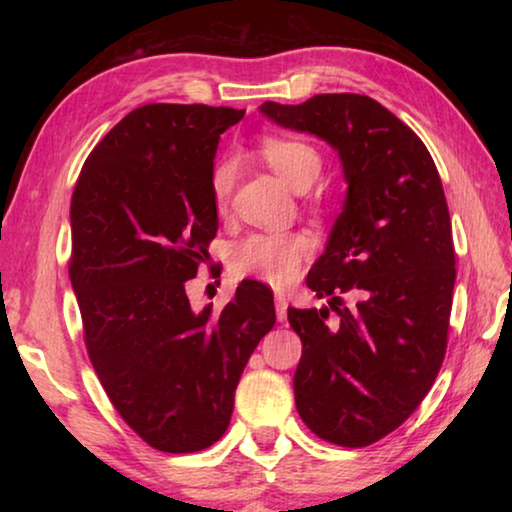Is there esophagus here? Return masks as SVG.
I'll list each match as a JSON object with an SVG mask.
<instances>
[{
	"label": "esophagus",
	"mask_w": 512,
	"mask_h": 512,
	"mask_svg": "<svg viewBox=\"0 0 512 512\" xmlns=\"http://www.w3.org/2000/svg\"><path fill=\"white\" fill-rule=\"evenodd\" d=\"M287 307H289V302H287V298H284V293H275V314L280 323L287 320Z\"/></svg>",
	"instance_id": "1"
}]
</instances>
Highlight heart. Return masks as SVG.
Masks as SVG:
<instances>
[{"instance_id":"1","label":"heart","mask_w":512,"mask_h":512,"mask_svg":"<svg viewBox=\"0 0 512 512\" xmlns=\"http://www.w3.org/2000/svg\"><path fill=\"white\" fill-rule=\"evenodd\" d=\"M266 162L287 180L291 187L305 189L314 183L323 167L316 146L298 137L271 135L262 142ZM235 162L223 158L214 164L210 176L212 201L223 207L235 185ZM311 255V239L302 232H253L237 241L230 250V266L237 275L257 277L268 284H287L296 280L300 266Z\"/></svg>"}]
</instances>
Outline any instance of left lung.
Here are the masks:
<instances>
[{
    "label": "left lung",
    "instance_id": "1",
    "mask_svg": "<svg viewBox=\"0 0 512 512\" xmlns=\"http://www.w3.org/2000/svg\"><path fill=\"white\" fill-rule=\"evenodd\" d=\"M259 110L332 144L343 162V212L307 275L329 307H289L302 341L293 391L318 438L368 447L418 409L445 359L456 253L443 183L420 137L363 94ZM341 292L358 302L348 308Z\"/></svg>",
    "mask_w": 512,
    "mask_h": 512
}]
</instances>
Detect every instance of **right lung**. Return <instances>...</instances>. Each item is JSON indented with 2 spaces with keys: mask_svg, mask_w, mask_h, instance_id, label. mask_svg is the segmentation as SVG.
Wrapping results in <instances>:
<instances>
[{
  "mask_svg": "<svg viewBox=\"0 0 512 512\" xmlns=\"http://www.w3.org/2000/svg\"><path fill=\"white\" fill-rule=\"evenodd\" d=\"M244 112L135 108L94 146L69 207V280L90 361L128 427L167 454L223 436L241 372L275 325L262 282H241L219 314H194L185 291L219 228L216 146Z\"/></svg>",
  "mask_w": 512,
  "mask_h": 512,
  "instance_id": "add662e5",
  "label": "right lung"
}]
</instances>
